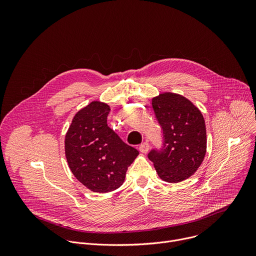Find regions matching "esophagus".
Segmentation results:
<instances>
[{
  "instance_id": "obj_1",
  "label": "esophagus",
  "mask_w": 256,
  "mask_h": 256,
  "mask_svg": "<svg viewBox=\"0 0 256 256\" xmlns=\"http://www.w3.org/2000/svg\"><path fill=\"white\" fill-rule=\"evenodd\" d=\"M138 150H140V152H142V153H144V154L148 153V151H149V144H148L147 142H142V144H140Z\"/></svg>"
}]
</instances>
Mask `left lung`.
Returning <instances> with one entry per match:
<instances>
[{"label":"left lung","mask_w":256,"mask_h":256,"mask_svg":"<svg viewBox=\"0 0 256 256\" xmlns=\"http://www.w3.org/2000/svg\"><path fill=\"white\" fill-rule=\"evenodd\" d=\"M152 107L163 130L164 144L148 157L162 180L184 181L196 172L206 153L204 116L190 100L171 92L154 97Z\"/></svg>","instance_id":"8db88e82"}]
</instances>
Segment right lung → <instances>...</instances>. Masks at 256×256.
Segmentation results:
<instances>
[{
    "instance_id": "add662e5",
    "label": "right lung",
    "mask_w": 256,
    "mask_h": 256,
    "mask_svg": "<svg viewBox=\"0 0 256 256\" xmlns=\"http://www.w3.org/2000/svg\"><path fill=\"white\" fill-rule=\"evenodd\" d=\"M108 104L92 101L75 114L64 136V154L72 173L94 192H109L124 184L138 151L107 126Z\"/></svg>"
}]
</instances>
